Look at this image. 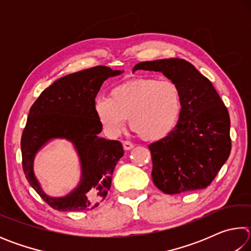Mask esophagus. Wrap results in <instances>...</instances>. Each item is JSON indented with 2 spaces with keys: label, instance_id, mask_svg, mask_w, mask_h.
<instances>
[{
  "label": "esophagus",
  "instance_id": "obj_1",
  "mask_svg": "<svg viewBox=\"0 0 251 251\" xmlns=\"http://www.w3.org/2000/svg\"><path fill=\"white\" fill-rule=\"evenodd\" d=\"M123 147H124L125 151H129L134 147V144L131 142H128V141H124L123 142Z\"/></svg>",
  "mask_w": 251,
  "mask_h": 251
}]
</instances>
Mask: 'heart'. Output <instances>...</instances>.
<instances>
[{
    "label": "heart",
    "instance_id": "1",
    "mask_svg": "<svg viewBox=\"0 0 251 251\" xmlns=\"http://www.w3.org/2000/svg\"><path fill=\"white\" fill-rule=\"evenodd\" d=\"M181 92L171 79L136 77L117 85L109 97L99 96L94 110L104 129L118 135L128 117L130 128L156 142L175 128L181 112Z\"/></svg>",
    "mask_w": 251,
    "mask_h": 251
}]
</instances>
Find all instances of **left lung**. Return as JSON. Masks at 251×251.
<instances>
[{
    "label": "left lung",
    "mask_w": 251,
    "mask_h": 251,
    "mask_svg": "<svg viewBox=\"0 0 251 251\" xmlns=\"http://www.w3.org/2000/svg\"><path fill=\"white\" fill-rule=\"evenodd\" d=\"M137 70L161 72L181 92L179 120L163 139L148 145L155 186L168 195L206 188L231 151L230 118L210 80L180 58L141 62Z\"/></svg>",
    "instance_id": "8db88e82"
}]
</instances>
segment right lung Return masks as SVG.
I'll list each match as a JSON object with an SVG mask.
<instances>
[{
  "label": "right lung",
  "instance_id": "obj_1",
  "mask_svg": "<svg viewBox=\"0 0 251 251\" xmlns=\"http://www.w3.org/2000/svg\"><path fill=\"white\" fill-rule=\"evenodd\" d=\"M121 73L107 66H95L66 75L42 92L29 108L21 138L23 171L29 185L54 209L91 210L107 196L114 168L124 150L118 141L99 136L103 126L96 116L94 101L104 80ZM52 138L73 142L82 164L79 187L61 199L45 195L32 173L33 156Z\"/></svg>",
  "mask_w": 251,
  "mask_h": 251
}]
</instances>
